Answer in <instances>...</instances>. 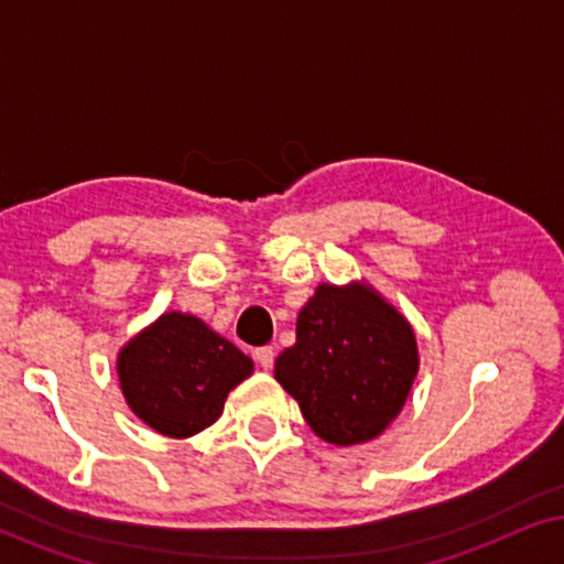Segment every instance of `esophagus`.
I'll list each match as a JSON object with an SVG mask.
<instances>
[{"label": "esophagus", "instance_id": "obj_1", "mask_svg": "<svg viewBox=\"0 0 564 564\" xmlns=\"http://www.w3.org/2000/svg\"><path fill=\"white\" fill-rule=\"evenodd\" d=\"M253 359H257V365L261 369H272V365H274V349H272V346H261V349L253 351Z\"/></svg>", "mask_w": 564, "mask_h": 564}]
</instances>
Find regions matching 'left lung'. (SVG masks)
Returning <instances> with one entry per match:
<instances>
[{"label":"left lung","instance_id":"left-lung-1","mask_svg":"<svg viewBox=\"0 0 564 564\" xmlns=\"http://www.w3.org/2000/svg\"><path fill=\"white\" fill-rule=\"evenodd\" d=\"M419 372L408 321L369 288L321 284L297 315V341L274 377L303 419L330 444L380 436L403 408Z\"/></svg>","mask_w":564,"mask_h":564}]
</instances>
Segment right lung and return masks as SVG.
<instances>
[{
  "label": "right lung",
  "mask_w": 564,
  "mask_h": 564,
  "mask_svg": "<svg viewBox=\"0 0 564 564\" xmlns=\"http://www.w3.org/2000/svg\"><path fill=\"white\" fill-rule=\"evenodd\" d=\"M253 361L195 315L164 313L118 357L120 388L143 423L184 438L220 419Z\"/></svg>",
  "instance_id": "obj_1"
}]
</instances>
